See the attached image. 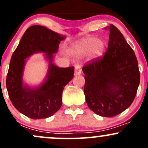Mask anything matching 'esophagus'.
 <instances>
[{
	"label": "esophagus",
	"mask_w": 148,
	"mask_h": 148,
	"mask_svg": "<svg viewBox=\"0 0 148 148\" xmlns=\"http://www.w3.org/2000/svg\"><path fill=\"white\" fill-rule=\"evenodd\" d=\"M81 74V69L80 66H76L75 69H74V74L75 75H79Z\"/></svg>",
	"instance_id": "34e87169"
}]
</instances>
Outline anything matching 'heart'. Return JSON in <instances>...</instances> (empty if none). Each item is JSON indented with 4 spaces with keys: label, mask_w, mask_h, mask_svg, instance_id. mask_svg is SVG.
Here are the masks:
<instances>
[{
    "label": "heart",
    "mask_w": 148,
    "mask_h": 148,
    "mask_svg": "<svg viewBox=\"0 0 148 148\" xmlns=\"http://www.w3.org/2000/svg\"><path fill=\"white\" fill-rule=\"evenodd\" d=\"M104 49V42L100 41L97 37H90L78 42L73 47L72 51L74 55L78 56L88 55L93 53L96 57H99L103 54Z\"/></svg>",
    "instance_id": "b5f03b06"
}]
</instances>
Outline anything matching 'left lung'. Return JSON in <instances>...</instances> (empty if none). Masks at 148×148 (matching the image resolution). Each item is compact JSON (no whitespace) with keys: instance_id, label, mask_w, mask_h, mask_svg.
<instances>
[{"instance_id":"obj_1","label":"left lung","mask_w":148,"mask_h":148,"mask_svg":"<svg viewBox=\"0 0 148 148\" xmlns=\"http://www.w3.org/2000/svg\"><path fill=\"white\" fill-rule=\"evenodd\" d=\"M104 55L88 61L83 67L86 103L102 117L115 116L129 108L140 83L134 50L114 25H110Z\"/></svg>"}]
</instances>
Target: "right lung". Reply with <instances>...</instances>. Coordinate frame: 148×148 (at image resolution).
Here are the masks:
<instances>
[{
  "mask_svg": "<svg viewBox=\"0 0 148 148\" xmlns=\"http://www.w3.org/2000/svg\"><path fill=\"white\" fill-rule=\"evenodd\" d=\"M64 39L45 26L32 25L25 30L12 56L6 78L8 95L13 106L28 118H49L62 106V90L74 73L73 66L60 68L52 63L53 54L57 52ZM37 52H46L50 64L45 83L36 89H31L23 86L22 76L25 59Z\"/></svg>",
  "mask_w": 148,
  "mask_h": 148,
  "instance_id": "add662e5",
  "label": "right lung"
}]
</instances>
